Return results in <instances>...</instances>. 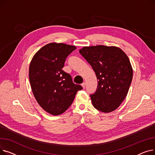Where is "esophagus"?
Returning <instances> with one entry per match:
<instances>
[{"label":"esophagus","instance_id":"obj_1","mask_svg":"<svg viewBox=\"0 0 155 155\" xmlns=\"http://www.w3.org/2000/svg\"><path fill=\"white\" fill-rule=\"evenodd\" d=\"M85 85H86V84H85V82H83V83L82 84V87H83L84 88H85Z\"/></svg>","mask_w":155,"mask_h":155}]
</instances>
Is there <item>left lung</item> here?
I'll return each instance as SVG.
<instances>
[{
    "label": "left lung",
    "instance_id": "left-lung-1",
    "mask_svg": "<svg viewBox=\"0 0 155 155\" xmlns=\"http://www.w3.org/2000/svg\"><path fill=\"white\" fill-rule=\"evenodd\" d=\"M80 53L94 70L98 85L91 95L94 107L102 112L116 110L123 102L131 84L133 71L126 54L116 46H85Z\"/></svg>",
    "mask_w": 155,
    "mask_h": 155
}]
</instances>
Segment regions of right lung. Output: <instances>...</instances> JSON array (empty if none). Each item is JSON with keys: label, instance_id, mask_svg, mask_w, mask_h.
Segmentation results:
<instances>
[{"label": "right lung", "instance_id": "obj_1", "mask_svg": "<svg viewBox=\"0 0 155 155\" xmlns=\"http://www.w3.org/2000/svg\"><path fill=\"white\" fill-rule=\"evenodd\" d=\"M77 48L64 43L47 44L36 52L30 63L29 78L32 93L46 112L58 116L71 105L82 87L73 82L62 68L67 57Z\"/></svg>", "mask_w": 155, "mask_h": 155}]
</instances>
